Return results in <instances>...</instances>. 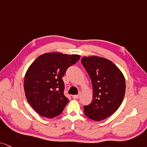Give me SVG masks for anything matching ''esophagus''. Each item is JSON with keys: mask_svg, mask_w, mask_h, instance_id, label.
I'll return each mask as SVG.
<instances>
[{"mask_svg": "<svg viewBox=\"0 0 147 147\" xmlns=\"http://www.w3.org/2000/svg\"><path fill=\"white\" fill-rule=\"evenodd\" d=\"M80 97V94H78V95H73V98L74 99H78L79 97Z\"/></svg>", "mask_w": 147, "mask_h": 147, "instance_id": "34e87169", "label": "esophagus"}]
</instances>
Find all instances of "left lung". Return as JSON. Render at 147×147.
<instances>
[{"instance_id": "8db88e82", "label": "left lung", "mask_w": 147, "mask_h": 147, "mask_svg": "<svg viewBox=\"0 0 147 147\" xmlns=\"http://www.w3.org/2000/svg\"><path fill=\"white\" fill-rule=\"evenodd\" d=\"M81 63L91 80L93 100L84 106V114L99 121L113 115L123 100L125 80L122 72L109 60L99 57H84Z\"/></svg>"}]
</instances>
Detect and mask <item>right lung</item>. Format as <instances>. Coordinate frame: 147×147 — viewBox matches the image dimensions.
<instances>
[{"label": "right lung", "mask_w": 147, "mask_h": 147, "mask_svg": "<svg viewBox=\"0 0 147 147\" xmlns=\"http://www.w3.org/2000/svg\"><path fill=\"white\" fill-rule=\"evenodd\" d=\"M80 58L76 54L46 53L37 58L28 69L24 85L26 97L41 117L51 119L62 113L69 101L64 95L62 77Z\"/></svg>", "instance_id": "right-lung-1"}]
</instances>
